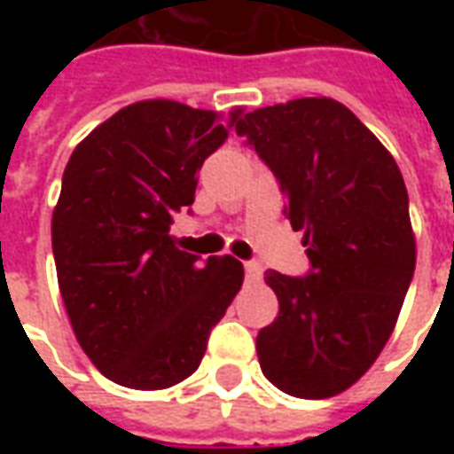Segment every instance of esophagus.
Masks as SVG:
<instances>
[{"label":"esophagus","instance_id":"obj_1","mask_svg":"<svg viewBox=\"0 0 454 454\" xmlns=\"http://www.w3.org/2000/svg\"><path fill=\"white\" fill-rule=\"evenodd\" d=\"M246 277L250 282H260V279H262V265L255 262V260L246 262Z\"/></svg>","mask_w":454,"mask_h":454}]
</instances>
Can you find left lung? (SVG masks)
<instances>
[{
	"label": "left lung",
	"instance_id": "obj_1",
	"mask_svg": "<svg viewBox=\"0 0 454 454\" xmlns=\"http://www.w3.org/2000/svg\"><path fill=\"white\" fill-rule=\"evenodd\" d=\"M238 136L272 169L311 270H267L279 316L257 333L262 374L285 394L328 399L380 357L416 270L399 165L355 114L309 97L246 114Z\"/></svg>",
	"mask_w": 454,
	"mask_h": 454
}]
</instances>
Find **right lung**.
Masks as SVG:
<instances>
[{"mask_svg": "<svg viewBox=\"0 0 454 454\" xmlns=\"http://www.w3.org/2000/svg\"><path fill=\"white\" fill-rule=\"evenodd\" d=\"M238 116L130 104L70 155L53 211L58 285L82 350L121 387L168 389L194 374L243 285L236 257L201 260L169 236Z\"/></svg>", "mask_w": 454, "mask_h": 454, "instance_id": "1", "label": "right lung"}]
</instances>
